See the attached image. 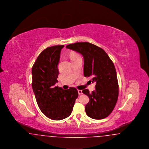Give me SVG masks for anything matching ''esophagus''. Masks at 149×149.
Masks as SVG:
<instances>
[{"instance_id":"obj_1","label":"esophagus","mask_w":149,"mask_h":149,"mask_svg":"<svg viewBox=\"0 0 149 149\" xmlns=\"http://www.w3.org/2000/svg\"><path fill=\"white\" fill-rule=\"evenodd\" d=\"M78 92L79 95H81V94H83V92H82V91H81V90H78Z\"/></svg>"}]
</instances>
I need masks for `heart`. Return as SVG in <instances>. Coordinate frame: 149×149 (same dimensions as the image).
I'll list each match as a JSON object with an SVG mask.
<instances>
[{
  "instance_id": "b5f03b06",
  "label": "heart",
  "mask_w": 149,
  "mask_h": 149,
  "mask_svg": "<svg viewBox=\"0 0 149 149\" xmlns=\"http://www.w3.org/2000/svg\"><path fill=\"white\" fill-rule=\"evenodd\" d=\"M70 57L71 60H72V59H74L75 58H77L78 57H79V56L77 54H76L75 52H72V53H71V54H70Z\"/></svg>"
}]
</instances>
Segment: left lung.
<instances>
[{"label":"left lung","instance_id":"1","mask_svg":"<svg viewBox=\"0 0 149 149\" xmlns=\"http://www.w3.org/2000/svg\"><path fill=\"white\" fill-rule=\"evenodd\" d=\"M66 48L83 55L84 60V75L95 83V90L82 92L90 100L85 106V112L91 118L100 120L106 118L116 104L118 97V83L112 61L102 49L89 42H77Z\"/></svg>","mask_w":149,"mask_h":149}]
</instances>
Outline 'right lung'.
Instances as JSON below:
<instances>
[{
	"instance_id": "obj_1",
	"label": "right lung",
	"mask_w": 149,
	"mask_h": 149,
	"mask_svg": "<svg viewBox=\"0 0 149 149\" xmlns=\"http://www.w3.org/2000/svg\"><path fill=\"white\" fill-rule=\"evenodd\" d=\"M64 45L47 47L39 55L32 69V86L37 104L46 117L61 120L71 114L78 92L75 88L64 90L55 86L58 64Z\"/></svg>"
}]
</instances>
